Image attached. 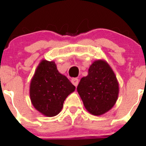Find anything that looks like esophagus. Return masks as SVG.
<instances>
[{"label":"esophagus","instance_id":"obj_1","mask_svg":"<svg viewBox=\"0 0 146 146\" xmlns=\"http://www.w3.org/2000/svg\"><path fill=\"white\" fill-rule=\"evenodd\" d=\"M71 82L73 85L75 86H77L79 84V80L78 78H73L71 80Z\"/></svg>","mask_w":146,"mask_h":146}]
</instances>
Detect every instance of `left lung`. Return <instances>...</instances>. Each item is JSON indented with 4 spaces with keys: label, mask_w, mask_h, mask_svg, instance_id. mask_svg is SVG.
<instances>
[{
    "label": "left lung",
    "mask_w": 146,
    "mask_h": 146,
    "mask_svg": "<svg viewBox=\"0 0 146 146\" xmlns=\"http://www.w3.org/2000/svg\"><path fill=\"white\" fill-rule=\"evenodd\" d=\"M77 90L88 112L99 116L114 106L119 87L116 75L108 63L98 60L90 66L88 75L80 80Z\"/></svg>",
    "instance_id": "8db88e82"
}]
</instances>
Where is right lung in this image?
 Masks as SVG:
<instances>
[{
	"label": "right lung",
	"instance_id": "add662e5",
	"mask_svg": "<svg viewBox=\"0 0 146 146\" xmlns=\"http://www.w3.org/2000/svg\"><path fill=\"white\" fill-rule=\"evenodd\" d=\"M75 86L59 73L55 62L41 60L30 82L29 95L34 108L46 117H54L62 109Z\"/></svg>",
	"mask_w": 146,
	"mask_h": 146
}]
</instances>
